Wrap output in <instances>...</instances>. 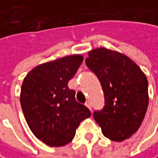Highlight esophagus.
Here are the masks:
<instances>
[{
	"mask_svg": "<svg viewBox=\"0 0 158 158\" xmlns=\"http://www.w3.org/2000/svg\"><path fill=\"white\" fill-rule=\"evenodd\" d=\"M85 105H86V107L89 108V110H91V104H90L89 101H88V102H86V104H85Z\"/></svg>",
	"mask_w": 158,
	"mask_h": 158,
	"instance_id": "obj_1",
	"label": "esophagus"
}]
</instances>
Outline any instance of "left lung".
<instances>
[{"label": "left lung", "instance_id": "obj_1", "mask_svg": "<svg viewBox=\"0 0 158 158\" xmlns=\"http://www.w3.org/2000/svg\"><path fill=\"white\" fill-rule=\"evenodd\" d=\"M87 67L99 79L105 107L94 118L108 139L121 142L134 135L148 107V84L145 73L127 56L106 48L89 51Z\"/></svg>", "mask_w": 158, "mask_h": 158}]
</instances>
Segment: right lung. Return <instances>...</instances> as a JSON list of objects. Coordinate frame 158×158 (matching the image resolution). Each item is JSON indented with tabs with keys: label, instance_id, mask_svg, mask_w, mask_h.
Listing matches in <instances>:
<instances>
[{
	"label": "right lung",
	"instance_id": "add662e5",
	"mask_svg": "<svg viewBox=\"0 0 158 158\" xmlns=\"http://www.w3.org/2000/svg\"><path fill=\"white\" fill-rule=\"evenodd\" d=\"M82 61V55H69L38 65L23 79L20 100L26 122L50 147L71 142L80 122L91 115L68 87Z\"/></svg>",
	"mask_w": 158,
	"mask_h": 158
}]
</instances>
